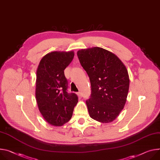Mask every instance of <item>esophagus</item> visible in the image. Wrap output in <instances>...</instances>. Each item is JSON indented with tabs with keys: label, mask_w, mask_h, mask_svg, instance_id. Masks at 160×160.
Instances as JSON below:
<instances>
[{
	"label": "esophagus",
	"mask_w": 160,
	"mask_h": 160,
	"mask_svg": "<svg viewBox=\"0 0 160 160\" xmlns=\"http://www.w3.org/2000/svg\"><path fill=\"white\" fill-rule=\"evenodd\" d=\"M77 95H78V98H79V99H81V98H82V93H81L80 92H78V93H77Z\"/></svg>",
	"instance_id": "esophagus-1"
}]
</instances>
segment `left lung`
Instances as JSON below:
<instances>
[{"label": "left lung", "mask_w": 160, "mask_h": 160, "mask_svg": "<svg viewBox=\"0 0 160 160\" xmlns=\"http://www.w3.org/2000/svg\"><path fill=\"white\" fill-rule=\"evenodd\" d=\"M77 55L91 82V94L86 101L90 117L112 122L126 102L129 78L126 66L114 53L100 47L82 49Z\"/></svg>", "instance_id": "left-lung-1"}]
</instances>
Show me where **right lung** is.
I'll use <instances>...</instances> for the list:
<instances>
[{"instance_id":"1","label":"right lung","mask_w":160,"mask_h":160,"mask_svg":"<svg viewBox=\"0 0 160 160\" xmlns=\"http://www.w3.org/2000/svg\"><path fill=\"white\" fill-rule=\"evenodd\" d=\"M74 52H52L43 57L36 71V98L39 110L51 125L61 126L72 117L78 103L75 93H68L64 70L74 57Z\"/></svg>"}]
</instances>
